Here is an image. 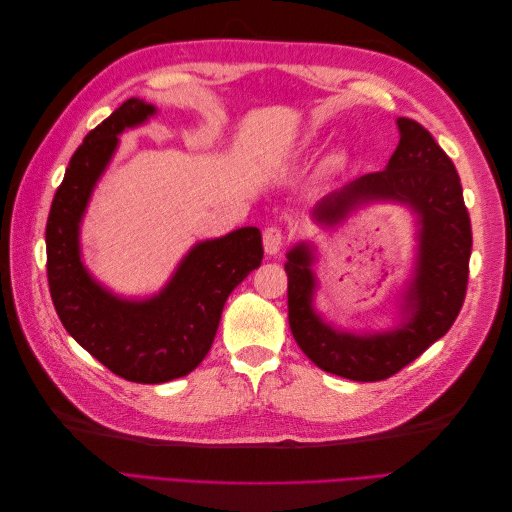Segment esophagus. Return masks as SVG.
Masks as SVG:
<instances>
[{
  "mask_svg": "<svg viewBox=\"0 0 512 512\" xmlns=\"http://www.w3.org/2000/svg\"><path fill=\"white\" fill-rule=\"evenodd\" d=\"M262 243H265V252L267 254H280V250L284 247V232L277 226H269L262 232Z\"/></svg>",
  "mask_w": 512,
  "mask_h": 512,
  "instance_id": "obj_1",
  "label": "esophagus"
}]
</instances>
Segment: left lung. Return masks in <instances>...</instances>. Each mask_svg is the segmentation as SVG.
Returning <instances> with one entry per match:
<instances>
[{
  "mask_svg": "<svg viewBox=\"0 0 512 512\" xmlns=\"http://www.w3.org/2000/svg\"><path fill=\"white\" fill-rule=\"evenodd\" d=\"M399 145L389 164L363 175L316 207L324 224L344 220L363 200H399L421 218L414 282L406 294L404 327L391 333L352 335L324 324L314 312L312 254L305 245L288 252V322L299 348L320 369L356 382L395 376L453 327L468 290L472 224L453 160L414 119L399 117Z\"/></svg>",
  "mask_w": 512,
  "mask_h": 512,
  "instance_id": "obj_1",
  "label": "left lung"
}]
</instances>
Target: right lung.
<instances>
[{"instance_id": "right-lung-1", "label": "right lung", "mask_w": 512, "mask_h": 512, "mask_svg": "<svg viewBox=\"0 0 512 512\" xmlns=\"http://www.w3.org/2000/svg\"><path fill=\"white\" fill-rule=\"evenodd\" d=\"M153 113L151 104L130 98L91 130L70 158L46 220V277L61 324L106 369L138 384L175 380L200 365L228 294L265 254L260 230L247 226L198 243L153 299L123 301L91 280L79 250L87 200L113 156L117 134Z\"/></svg>"}]
</instances>
